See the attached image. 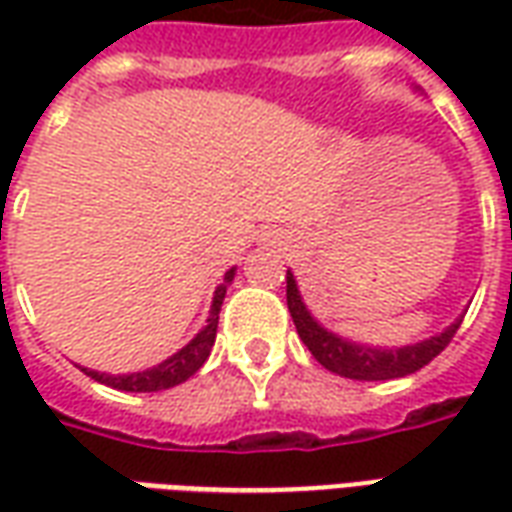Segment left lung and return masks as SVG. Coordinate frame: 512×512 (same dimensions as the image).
<instances>
[{"label":"left lung","instance_id":"obj_1","mask_svg":"<svg viewBox=\"0 0 512 512\" xmlns=\"http://www.w3.org/2000/svg\"><path fill=\"white\" fill-rule=\"evenodd\" d=\"M288 310L296 323V332L310 348L312 356L321 362L326 370L337 376L354 378V381H389V378H403L417 373L419 367L433 362L436 356L450 345V340L458 332L463 318L447 326L444 332L422 340V343L403 345V348H370V345L348 343L340 334L326 332L321 323L315 321L310 310L301 301L299 285L288 271Z\"/></svg>","mask_w":512,"mask_h":512}]
</instances>
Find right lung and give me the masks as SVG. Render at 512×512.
Returning a JSON list of instances; mask_svg holds the SVG:
<instances>
[{
    "mask_svg": "<svg viewBox=\"0 0 512 512\" xmlns=\"http://www.w3.org/2000/svg\"><path fill=\"white\" fill-rule=\"evenodd\" d=\"M235 268H230L224 274V282L213 293L211 315H208V323L202 326L197 337L191 340L189 345H183L178 354H172L169 359H164L161 365L150 367V370H142V373H128V376H109V373H98V370H87L82 367L84 373L90 378H95L98 384L112 386V389H120V392H158V389H169V386L183 384L186 378H191L202 365L205 359L211 356L213 340H216V326H219V310H222L224 293H227V285L233 282Z\"/></svg>",
    "mask_w": 512,
    "mask_h": 512,
    "instance_id": "right-lung-1",
    "label": "right lung"
}]
</instances>
